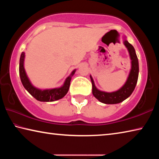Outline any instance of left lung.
Segmentation results:
<instances>
[{
    "instance_id": "left-lung-1",
    "label": "left lung",
    "mask_w": 159,
    "mask_h": 159,
    "mask_svg": "<svg viewBox=\"0 0 159 159\" xmlns=\"http://www.w3.org/2000/svg\"><path fill=\"white\" fill-rule=\"evenodd\" d=\"M123 44L128 49L131 60V69L125 84L120 89L111 93L99 90L96 88L92 76H90L93 85V95L96 99L104 104H114L124 101L130 96L134 90L139 75V62L134 47L126 40L125 36H123Z\"/></svg>"
}]
</instances>
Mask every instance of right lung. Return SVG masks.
I'll return each mask as SVG.
<instances>
[{
    "label": "right lung",
    "mask_w": 159,
    "mask_h": 159,
    "mask_svg": "<svg viewBox=\"0 0 159 159\" xmlns=\"http://www.w3.org/2000/svg\"><path fill=\"white\" fill-rule=\"evenodd\" d=\"M25 53L22 52L20 56V76L21 83L25 89L34 97V98L37 99V100L41 102H54L58 99L63 98L64 96L68 93L70 82H71V77L74 76L76 69H74L71 72V74L66 78L65 81H64L63 85H61L60 88H51V89H45L41 90L39 88H37L32 85L30 80L26 75L25 66Z\"/></svg>",
    "instance_id": "1"
}]
</instances>
